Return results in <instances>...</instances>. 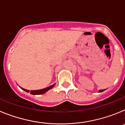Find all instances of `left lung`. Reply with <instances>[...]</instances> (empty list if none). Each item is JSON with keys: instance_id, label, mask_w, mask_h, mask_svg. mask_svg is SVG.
<instances>
[{"instance_id": "8db88e82", "label": "left lung", "mask_w": 125, "mask_h": 125, "mask_svg": "<svg viewBox=\"0 0 125 125\" xmlns=\"http://www.w3.org/2000/svg\"><path fill=\"white\" fill-rule=\"evenodd\" d=\"M104 91V89H101V90H100V91H99V92L101 93V92H103V91Z\"/></svg>"}]
</instances>
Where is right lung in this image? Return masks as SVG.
Listing matches in <instances>:
<instances>
[{
    "label": "right lung",
    "instance_id": "1",
    "mask_svg": "<svg viewBox=\"0 0 125 125\" xmlns=\"http://www.w3.org/2000/svg\"><path fill=\"white\" fill-rule=\"evenodd\" d=\"M54 85L55 84H53V85H52V86H51L47 87V88H44V89H40V90H34V91H30V93L31 94H42L44 93H46V91H47L50 89L52 88L54 86ZM22 89L23 90H24L25 91H26V92H29V90H27V89H23V88H22Z\"/></svg>",
    "mask_w": 125,
    "mask_h": 125
}]
</instances>
